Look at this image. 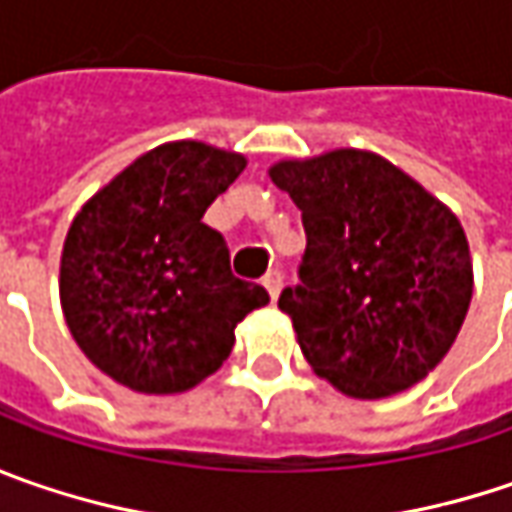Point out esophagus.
<instances>
[{
  "label": "esophagus",
  "mask_w": 512,
  "mask_h": 512,
  "mask_svg": "<svg viewBox=\"0 0 512 512\" xmlns=\"http://www.w3.org/2000/svg\"><path fill=\"white\" fill-rule=\"evenodd\" d=\"M263 286H266V292H269V298L278 300L280 289H283V275H280L278 269H269V272L263 275Z\"/></svg>",
  "instance_id": "1"
}]
</instances>
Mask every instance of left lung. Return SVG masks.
I'll list each match as a JSON object with an SVG mask.
<instances>
[{
    "mask_svg": "<svg viewBox=\"0 0 512 512\" xmlns=\"http://www.w3.org/2000/svg\"><path fill=\"white\" fill-rule=\"evenodd\" d=\"M303 217L300 286L278 306L315 375L375 401L424 381L473 298L470 243L438 197L375 151L335 148L269 168Z\"/></svg>",
    "mask_w": 512,
    "mask_h": 512,
    "instance_id": "1",
    "label": "left lung"
}]
</instances>
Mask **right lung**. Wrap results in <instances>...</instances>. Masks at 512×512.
<instances>
[{
  "label": "right lung",
  "mask_w": 512,
  "mask_h": 512,
  "mask_svg": "<svg viewBox=\"0 0 512 512\" xmlns=\"http://www.w3.org/2000/svg\"><path fill=\"white\" fill-rule=\"evenodd\" d=\"M246 157L197 140L163 143L71 220L59 303L77 346L117 384L145 395L197 387L223 367L234 326L269 303L234 278L223 234L203 223Z\"/></svg>",
  "instance_id": "1"
}]
</instances>
